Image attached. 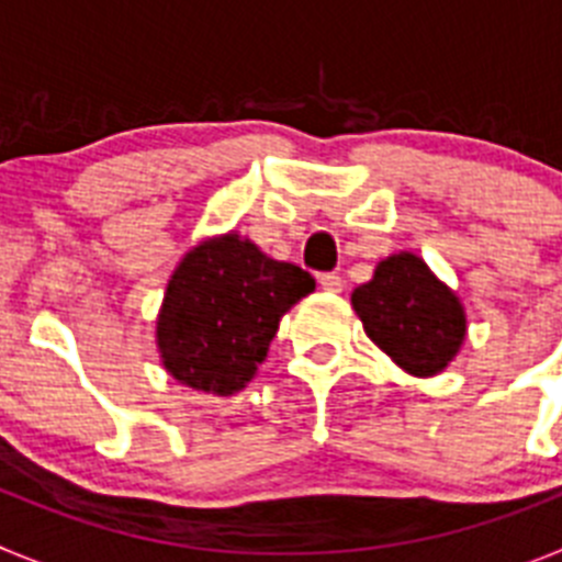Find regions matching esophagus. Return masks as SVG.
Here are the masks:
<instances>
[{
  "instance_id": "34e87169",
  "label": "esophagus",
  "mask_w": 562,
  "mask_h": 562,
  "mask_svg": "<svg viewBox=\"0 0 562 562\" xmlns=\"http://www.w3.org/2000/svg\"><path fill=\"white\" fill-rule=\"evenodd\" d=\"M317 284L324 286L326 292H340L342 290V278L337 272H324V276H317Z\"/></svg>"
}]
</instances>
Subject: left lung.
Segmentation results:
<instances>
[{"label": "left lung", "mask_w": 562, "mask_h": 562, "mask_svg": "<svg viewBox=\"0 0 562 562\" xmlns=\"http://www.w3.org/2000/svg\"><path fill=\"white\" fill-rule=\"evenodd\" d=\"M351 306L366 335L414 376L448 369L467 335L459 295L414 252L382 258L369 284L351 292Z\"/></svg>", "instance_id": "left-lung-1"}]
</instances>
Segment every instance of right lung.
Returning a JSON list of instances; mask_svg holds the SVG:
<instances>
[{
    "instance_id": "1",
    "label": "right lung",
    "mask_w": 562,
    "mask_h": 562,
    "mask_svg": "<svg viewBox=\"0 0 562 562\" xmlns=\"http://www.w3.org/2000/svg\"><path fill=\"white\" fill-rule=\"evenodd\" d=\"M315 290V278L276 261L238 233L205 238L186 252L166 286L157 346L173 380L193 391H241L284 312Z\"/></svg>"
}]
</instances>
